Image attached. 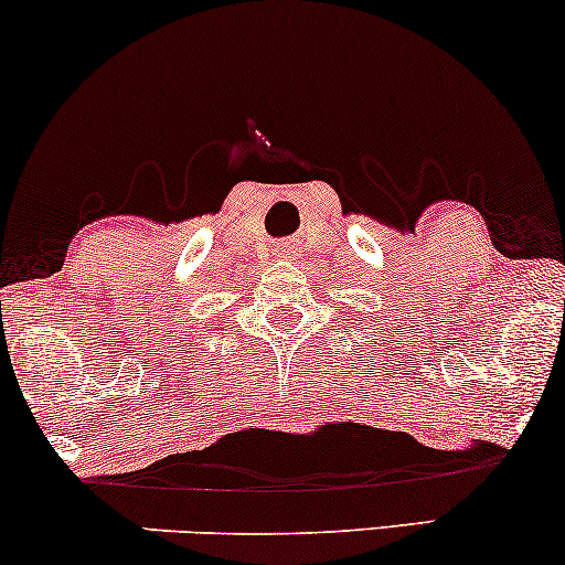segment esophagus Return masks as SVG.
I'll return each mask as SVG.
<instances>
[{
  "mask_svg": "<svg viewBox=\"0 0 565 565\" xmlns=\"http://www.w3.org/2000/svg\"><path fill=\"white\" fill-rule=\"evenodd\" d=\"M282 254L288 256V254H290V246H288V248H282ZM290 259H294V254H290Z\"/></svg>",
  "mask_w": 565,
  "mask_h": 565,
  "instance_id": "esophagus-1",
  "label": "esophagus"
}]
</instances>
